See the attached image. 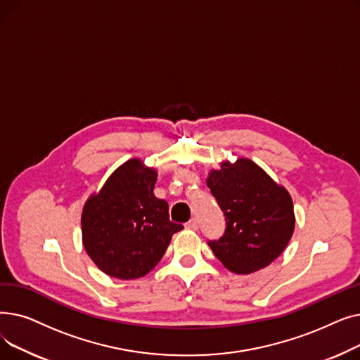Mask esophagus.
I'll return each instance as SVG.
<instances>
[{
  "label": "esophagus",
  "mask_w": 360,
  "mask_h": 360,
  "mask_svg": "<svg viewBox=\"0 0 360 360\" xmlns=\"http://www.w3.org/2000/svg\"><path fill=\"white\" fill-rule=\"evenodd\" d=\"M185 226H186L188 229H191V231H197V229H198V221H197L195 219H191V220L188 221Z\"/></svg>",
  "instance_id": "1"
}]
</instances>
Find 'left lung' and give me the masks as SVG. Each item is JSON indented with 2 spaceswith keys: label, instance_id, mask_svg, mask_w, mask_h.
Returning <instances> with one entry per match:
<instances>
[{
  "label": "left lung",
  "instance_id": "left-lung-1",
  "mask_svg": "<svg viewBox=\"0 0 360 360\" xmlns=\"http://www.w3.org/2000/svg\"><path fill=\"white\" fill-rule=\"evenodd\" d=\"M207 186L226 217L223 236L209 240L226 269L251 274L285 251L295 231L292 197L257 163L223 162L209 174Z\"/></svg>",
  "mask_w": 360,
  "mask_h": 360
}]
</instances>
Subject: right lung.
<instances>
[{
  "instance_id": "right-lung-1",
  "label": "right lung",
  "mask_w": 360,
  "mask_h": 360,
  "mask_svg": "<svg viewBox=\"0 0 360 360\" xmlns=\"http://www.w3.org/2000/svg\"><path fill=\"white\" fill-rule=\"evenodd\" d=\"M155 169L131 159L113 172L82 213L84 250L108 276L132 280L156 267L172 235L184 226L169 220V205L153 194Z\"/></svg>"
}]
</instances>
